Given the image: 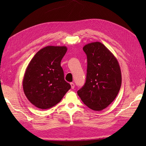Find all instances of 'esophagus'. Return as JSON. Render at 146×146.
Wrapping results in <instances>:
<instances>
[{"label": "esophagus", "mask_w": 146, "mask_h": 146, "mask_svg": "<svg viewBox=\"0 0 146 146\" xmlns=\"http://www.w3.org/2000/svg\"><path fill=\"white\" fill-rule=\"evenodd\" d=\"M70 85H71V87L72 89H73L74 88H75V84H74V83H70Z\"/></svg>", "instance_id": "esophagus-1"}]
</instances>
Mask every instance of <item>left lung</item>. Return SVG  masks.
Listing matches in <instances>:
<instances>
[{"label": "left lung", "mask_w": 146, "mask_h": 146, "mask_svg": "<svg viewBox=\"0 0 146 146\" xmlns=\"http://www.w3.org/2000/svg\"><path fill=\"white\" fill-rule=\"evenodd\" d=\"M87 56V73L84 86L77 92L86 106L95 111L107 108L119 93L121 70L115 56L100 42L83 46Z\"/></svg>", "instance_id": "8db88e82"}]
</instances>
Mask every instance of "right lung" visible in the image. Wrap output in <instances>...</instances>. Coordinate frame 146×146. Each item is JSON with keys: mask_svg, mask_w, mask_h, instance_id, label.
Wrapping results in <instances>:
<instances>
[{"mask_svg": "<svg viewBox=\"0 0 146 146\" xmlns=\"http://www.w3.org/2000/svg\"><path fill=\"white\" fill-rule=\"evenodd\" d=\"M66 46H48L34 56L23 80L24 94L35 107L48 109L60 102L71 88L64 78L61 61Z\"/></svg>", "mask_w": 146, "mask_h": 146, "instance_id": "add662e5", "label": "right lung"}]
</instances>
